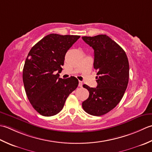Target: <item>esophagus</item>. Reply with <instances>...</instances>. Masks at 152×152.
I'll return each mask as SVG.
<instances>
[{"instance_id": "34e87169", "label": "esophagus", "mask_w": 152, "mask_h": 152, "mask_svg": "<svg viewBox=\"0 0 152 152\" xmlns=\"http://www.w3.org/2000/svg\"><path fill=\"white\" fill-rule=\"evenodd\" d=\"M79 87H82V86H83V83L81 81L79 82Z\"/></svg>"}]
</instances>
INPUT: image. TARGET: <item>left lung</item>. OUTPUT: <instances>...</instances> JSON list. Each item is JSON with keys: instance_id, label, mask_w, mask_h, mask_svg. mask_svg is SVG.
<instances>
[{"instance_id": "8db88e82", "label": "left lung", "mask_w": 152, "mask_h": 152, "mask_svg": "<svg viewBox=\"0 0 152 152\" xmlns=\"http://www.w3.org/2000/svg\"><path fill=\"white\" fill-rule=\"evenodd\" d=\"M86 44L94 49V68L98 85L91 88L83 85L89 96L82 103L86 113L101 116L113 110L121 100L127 87L129 64L125 52L106 35L83 37Z\"/></svg>"}]
</instances>
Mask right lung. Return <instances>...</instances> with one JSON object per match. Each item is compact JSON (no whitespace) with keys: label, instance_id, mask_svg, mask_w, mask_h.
<instances>
[{"label":"right lung","instance_id":"1","mask_svg":"<svg viewBox=\"0 0 152 152\" xmlns=\"http://www.w3.org/2000/svg\"><path fill=\"white\" fill-rule=\"evenodd\" d=\"M80 38L79 35L50 34L31 49L25 61L23 82L31 104L41 115H56L63 109L69 94L79 84L75 77L59 78L67 50Z\"/></svg>","mask_w":152,"mask_h":152}]
</instances>
